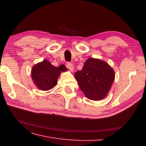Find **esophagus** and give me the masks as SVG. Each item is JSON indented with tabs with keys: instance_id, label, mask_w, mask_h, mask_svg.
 <instances>
[{
	"instance_id": "obj_1",
	"label": "esophagus",
	"mask_w": 146,
	"mask_h": 146,
	"mask_svg": "<svg viewBox=\"0 0 146 146\" xmlns=\"http://www.w3.org/2000/svg\"><path fill=\"white\" fill-rule=\"evenodd\" d=\"M67 67L69 68V69L71 72H73V71H74V66H73V64H72V63H67Z\"/></svg>"
}]
</instances>
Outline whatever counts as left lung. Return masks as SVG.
I'll list each match as a JSON object with an SVG mask.
<instances>
[{"instance_id": "1", "label": "left lung", "mask_w": 146, "mask_h": 146, "mask_svg": "<svg viewBox=\"0 0 146 146\" xmlns=\"http://www.w3.org/2000/svg\"><path fill=\"white\" fill-rule=\"evenodd\" d=\"M74 77L83 94L92 100L107 97L115 77L114 69L105 61L89 58Z\"/></svg>"}]
</instances>
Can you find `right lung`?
I'll return each instance as SVG.
<instances>
[{"label":"right lung","mask_w":146,"mask_h":146,"mask_svg":"<svg viewBox=\"0 0 146 146\" xmlns=\"http://www.w3.org/2000/svg\"><path fill=\"white\" fill-rule=\"evenodd\" d=\"M66 70L67 68L63 64L58 68L55 67L48 60H44L33 66L31 76L37 88L42 91H48L56 85L61 72Z\"/></svg>","instance_id":"obj_1"}]
</instances>
